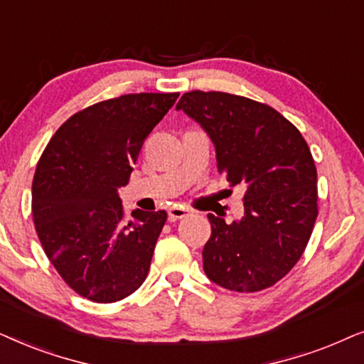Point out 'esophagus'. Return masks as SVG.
<instances>
[{
  "instance_id": "34e87169",
  "label": "esophagus",
  "mask_w": 364,
  "mask_h": 364,
  "mask_svg": "<svg viewBox=\"0 0 364 364\" xmlns=\"http://www.w3.org/2000/svg\"><path fill=\"white\" fill-rule=\"evenodd\" d=\"M168 215L171 220H181V218L190 215V210H188V208H181V206H173L168 210Z\"/></svg>"
}]
</instances>
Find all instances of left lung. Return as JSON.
I'll return each instance as SVG.
<instances>
[{"mask_svg": "<svg viewBox=\"0 0 364 364\" xmlns=\"http://www.w3.org/2000/svg\"><path fill=\"white\" fill-rule=\"evenodd\" d=\"M176 109L211 138L218 173L245 186L240 221L208 215L206 276L238 293L273 287L301 258L318 216L316 166L306 141L283 114L245 96L196 90Z\"/></svg>", "mask_w": 364, "mask_h": 364, "instance_id": "8db88e82", "label": "left lung"}]
</instances>
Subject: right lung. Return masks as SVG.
I'll return each instance as SVG.
<instances>
[{
    "mask_svg": "<svg viewBox=\"0 0 364 364\" xmlns=\"http://www.w3.org/2000/svg\"><path fill=\"white\" fill-rule=\"evenodd\" d=\"M178 96L123 95L77 111L38 161L31 201L38 238L68 287L90 301H119L146 279L168 215L134 210V221L124 223L118 188Z\"/></svg>",
    "mask_w": 364,
    "mask_h": 364,
    "instance_id": "add662e5",
    "label": "right lung"
}]
</instances>
